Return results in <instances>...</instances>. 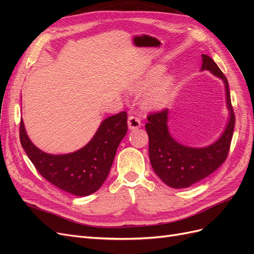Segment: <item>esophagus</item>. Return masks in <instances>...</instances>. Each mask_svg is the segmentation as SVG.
Wrapping results in <instances>:
<instances>
[{"label":"esophagus","mask_w":254,"mask_h":254,"mask_svg":"<svg viewBox=\"0 0 254 254\" xmlns=\"http://www.w3.org/2000/svg\"><path fill=\"white\" fill-rule=\"evenodd\" d=\"M128 126L130 129H137L141 127V121L137 117L134 115H130L128 118Z\"/></svg>","instance_id":"esophagus-1"}]
</instances>
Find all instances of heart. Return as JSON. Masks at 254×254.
<instances>
[{"label": "heart", "instance_id": "b5f03b06", "mask_svg": "<svg viewBox=\"0 0 254 254\" xmlns=\"http://www.w3.org/2000/svg\"><path fill=\"white\" fill-rule=\"evenodd\" d=\"M164 72L163 66H156L148 72V74L142 78L136 84L137 90L147 89L153 83L152 86L146 92L144 97V105L147 108H160L163 107L171 95L174 86V77L171 74H166L160 77Z\"/></svg>", "mask_w": 254, "mask_h": 254}]
</instances>
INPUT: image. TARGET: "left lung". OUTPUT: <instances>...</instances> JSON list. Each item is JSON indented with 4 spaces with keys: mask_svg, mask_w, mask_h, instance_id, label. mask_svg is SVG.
Wrapping results in <instances>:
<instances>
[{
    "mask_svg": "<svg viewBox=\"0 0 254 254\" xmlns=\"http://www.w3.org/2000/svg\"><path fill=\"white\" fill-rule=\"evenodd\" d=\"M201 57V70H209L221 78L226 87L230 120L219 140L203 148H190L176 142L168 132L167 109L149 113L148 123L145 125L148 133L149 159L153 171L165 184L174 189L189 188L216 171L228 157L233 136L235 115L227 77L211 57L206 55Z\"/></svg>",
    "mask_w": 254,
    "mask_h": 254,
    "instance_id": "1",
    "label": "left lung"
}]
</instances>
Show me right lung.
Returning <instances> with one entry per match:
<instances>
[{
    "instance_id": "right-lung-1",
    "label": "right lung",
    "mask_w": 254,
    "mask_h": 254,
    "mask_svg": "<svg viewBox=\"0 0 254 254\" xmlns=\"http://www.w3.org/2000/svg\"><path fill=\"white\" fill-rule=\"evenodd\" d=\"M127 128V113L123 111L106 119L83 148L67 155H50L28 139L21 120L20 142L44 179L70 194L88 196L103 186Z\"/></svg>"
}]
</instances>
